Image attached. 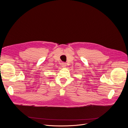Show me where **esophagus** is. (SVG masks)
<instances>
[{"instance_id": "esophagus-1", "label": "esophagus", "mask_w": 128, "mask_h": 128, "mask_svg": "<svg viewBox=\"0 0 128 128\" xmlns=\"http://www.w3.org/2000/svg\"><path fill=\"white\" fill-rule=\"evenodd\" d=\"M62 64V67H66V62H62V64Z\"/></svg>"}]
</instances>
